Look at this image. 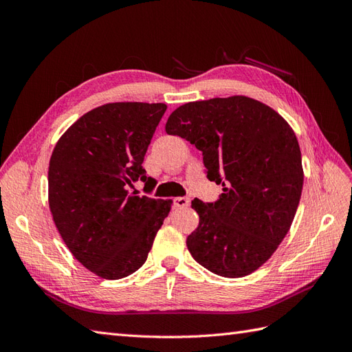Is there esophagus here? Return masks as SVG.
Listing matches in <instances>:
<instances>
[{
  "label": "esophagus",
  "mask_w": 352,
  "mask_h": 352,
  "mask_svg": "<svg viewBox=\"0 0 352 352\" xmlns=\"http://www.w3.org/2000/svg\"><path fill=\"white\" fill-rule=\"evenodd\" d=\"M189 198H186V197H177V198H175L173 199V206L176 207V208H184V207H188L189 206Z\"/></svg>",
  "instance_id": "esophagus-1"
}]
</instances>
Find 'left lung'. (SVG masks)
Masks as SVG:
<instances>
[{
	"instance_id": "left-lung-1",
	"label": "left lung",
	"mask_w": 352,
	"mask_h": 352,
	"mask_svg": "<svg viewBox=\"0 0 352 352\" xmlns=\"http://www.w3.org/2000/svg\"><path fill=\"white\" fill-rule=\"evenodd\" d=\"M202 153L216 202L192 201L199 225L186 239L202 267L242 278L267 261L289 232L302 192L301 150L292 127L243 95L180 105L166 123Z\"/></svg>"
}]
</instances>
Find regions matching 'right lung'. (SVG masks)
<instances>
[{
  "instance_id": "right-lung-1",
  "label": "right lung",
  "mask_w": 352,
  "mask_h": 352,
  "mask_svg": "<svg viewBox=\"0 0 352 352\" xmlns=\"http://www.w3.org/2000/svg\"><path fill=\"white\" fill-rule=\"evenodd\" d=\"M163 102H110L83 114L58 140L48 167L57 230L82 265L122 279L146 261L172 201L129 192L142 167Z\"/></svg>"
}]
</instances>
